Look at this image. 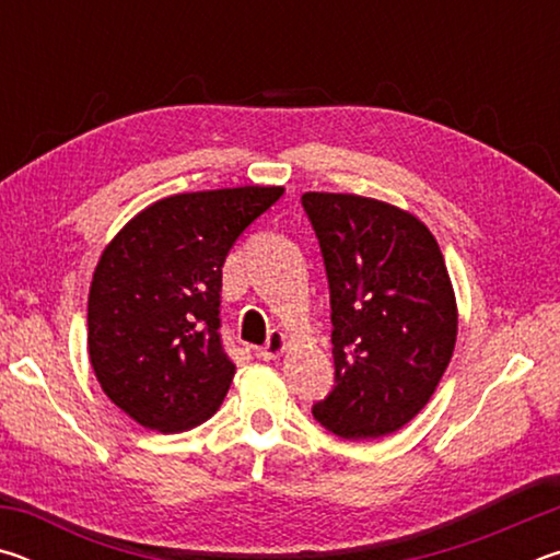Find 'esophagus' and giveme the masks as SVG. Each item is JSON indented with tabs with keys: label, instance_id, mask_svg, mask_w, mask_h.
I'll return each instance as SVG.
<instances>
[{
	"label": "esophagus",
	"instance_id": "obj_1",
	"mask_svg": "<svg viewBox=\"0 0 560 560\" xmlns=\"http://www.w3.org/2000/svg\"><path fill=\"white\" fill-rule=\"evenodd\" d=\"M287 336L281 334V330H271V336H269V340H267V346H264L261 350H259V355L264 358V360H277L283 350H287Z\"/></svg>",
	"mask_w": 560,
	"mask_h": 560
}]
</instances>
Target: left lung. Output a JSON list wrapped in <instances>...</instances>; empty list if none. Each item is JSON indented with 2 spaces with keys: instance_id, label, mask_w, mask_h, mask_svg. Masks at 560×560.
Returning <instances> with one entry per match:
<instances>
[{
  "instance_id": "8db88e82",
  "label": "left lung",
  "mask_w": 560,
  "mask_h": 560,
  "mask_svg": "<svg viewBox=\"0 0 560 560\" xmlns=\"http://www.w3.org/2000/svg\"><path fill=\"white\" fill-rule=\"evenodd\" d=\"M330 287L336 385L314 417L343 440L393 434L430 402L457 343L440 244L415 214L373 197H301Z\"/></svg>"
}]
</instances>
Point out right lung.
I'll use <instances>...</instances> for the list:
<instances>
[{
	"label": "right lung",
	"mask_w": 560,
	"mask_h": 560,
	"mask_svg": "<svg viewBox=\"0 0 560 560\" xmlns=\"http://www.w3.org/2000/svg\"><path fill=\"white\" fill-rule=\"evenodd\" d=\"M281 195L246 185L165 197L103 249L89 358L108 400L145 430L185 432L220 410L236 371L220 338L222 267Z\"/></svg>",
	"instance_id": "1"
}]
</instances>
